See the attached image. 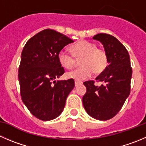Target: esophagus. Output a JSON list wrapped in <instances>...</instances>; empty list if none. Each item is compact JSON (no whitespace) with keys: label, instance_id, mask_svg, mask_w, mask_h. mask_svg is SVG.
Wrapping results in <instances>:
<instances>
[{"label":"esophagus","instance_id":"esophagus-1","mask_svg":"<svg viewBox=\"0 0 146 146\" xmlns=\"http://www.w3.org/2000/svg\"><path fill=\"white\" fill-rule=\"evenodd\" d=\"M82 82H77V81H75L74 82V85H75V87H77V86H78L79 84H81Z\"/></svg>","mask_w":146,"mask_h":146}]
</instances>
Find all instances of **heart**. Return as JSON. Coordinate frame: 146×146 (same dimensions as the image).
I'll use <instances>...</instances> for the list:
<instances>
[{
  "instance_id": "obj_1",
  "label": "heart",
  "mask_w": 146,
  "mask_h": 146,
  "mask_svg": "<svg viewBox=\"0 0 146 146\" xmlns=\"http://www.w3.org/2000/svg\"><path fill=\"white\" fill-rule=\"evenodd\" d=\"M72 54L66 49H62L58 55L59 63L65 69H71L75 65V59H80L82 66L68 72L66 77L77 81H82L91 77L92 73L98 74L108 65V55L103 48L97 47L95 43L80 40L72 46Z\"/></svg>"
}]
</instances>
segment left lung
<instances>
[{
    "mask_svg": "<svg viewBox=\"0 0 146 146\" xmlns=\"http://www.w3.org/2000/svg\"><path fill=\"white\" fill-rule=\"evenodd\" d=\"M93 39L100 41L108 55L109 65L95 81L84 82L87 92L82 98L84 108L93 118L108 120L120 110L130 92L132 67L130 56L125 47L115 36L98 34Z\"/></svg>",
    "mask_w": 146,
    "mask_h": 146,
    "instance_id": "left-lung-1",
    "label": "left lung"
}]
</instances>
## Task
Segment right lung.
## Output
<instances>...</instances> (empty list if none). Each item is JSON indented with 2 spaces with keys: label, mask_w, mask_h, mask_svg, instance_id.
Instances as JSON below:
<instances>
[{
  "label": "right lung",
  "mask_w": 146,
  "mask_h": 146,
  "mask_svg": "<svg viewBox=\"0 0 146 146\" xmlns=\"http://www.w3.org/2000/svg\"><path fill=\"white\" fill-rule=\"evenodd\" d=\"M74 42L52 29H44L25 44L19 68L20 93L31 113L44 121L60 115L66 98L74 87L73 79L55 81L64 73L59 51Z\"/></svg>",
  "instance_id": "obj_1"
}]
</instances>
